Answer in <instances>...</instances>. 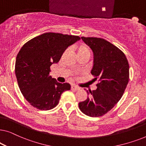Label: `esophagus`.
I'll return each instance as SVG.
<instances>
[{
  "label": "esophagus",
  "mask_w": 146,
  "mask_h": 146,
  "mask_svg": "<svg viewBox=\"0 0 146 146\" xmlns=\"http://www.w3.org/2000/svg\"><path fill=\"white\" fill-rule=\"evenodd\" d=\"M71 89L73 90L77 91V90H80V88L78 86H76V85H72Z\"/></svg>",
  "instance_id": "esophagus-1"
}]
</instances>
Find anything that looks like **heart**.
<instances>
[{
  "label": "heart",
  "instance_id": "b5f03b06",
  "mask_svg": "<svg viewBox=\"0 0 146 146\" xmlns=\"http://www.w3.org/2000/svg\"><path fill=\"white\" fill-rule=\"evenodd\" d=\"M85 54H90L89 48L84 44L80 45L78 48V55Z\"/></svg>",
  "mask_w": 146,
  "mask_h": 146
}]
</instances>
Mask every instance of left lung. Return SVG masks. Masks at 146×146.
<instances>
[{"label": "left lung", "mask_w": 146, "mask_h": 146, "mask_svg": "<svg viewBox=\"0 0 146 146\" xmlns=\"http://www.w3.org/2000/svg\"><path fill=\"white\" fill-rule=\"evenodd\" d=\"M94 54L91 74L98 80L95 90H86L88 97L79 103L82 112L99 117L113 108L123 94L129 81V64L121 50L101 38L81 37Z\"/></svg>", "instance_id": "obj_1"}]
</instances>
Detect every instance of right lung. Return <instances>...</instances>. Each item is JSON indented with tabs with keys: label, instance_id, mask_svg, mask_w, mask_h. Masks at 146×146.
Wrapping results in <instances>:
<instances>
[{
	"label": "right lung",
	"instance_id": "add662e5",
	"mask_svg": "<svg viewBox=\"0 0 146 146\" xmlns=\"http://www.w3.org/2000/svg\"><path fill=\"white\" fill-rule=\"evenodd\" d=\"M80 39L78 36L47 33L27 42L17 54L15 74L25 99L33 107L48 110L56 106L61 94L70 90L68 83L61 84L49 73L69 46Z\"/></svg>",
	"mask_w": 146,
	"mask_h": 146
}]
</instances>
